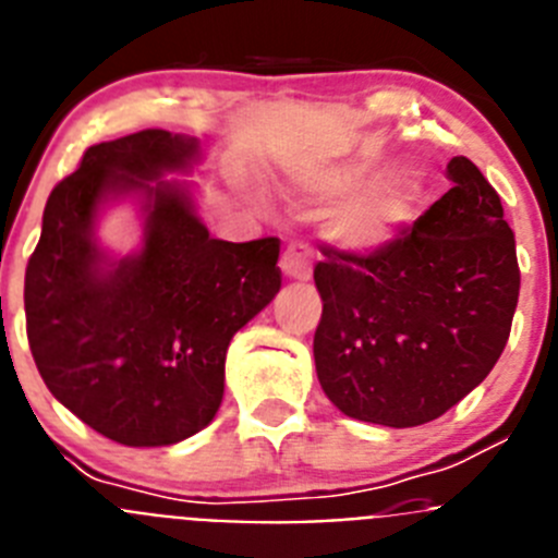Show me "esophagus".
I'll list each match as a JSON object with an SVG mask.
<instances>
[{"mask_svg": "<svg viewBox=\"0 0 558 558\" xmlns=\"http://www.w3.org/2000/svg\"><path fill=\"white\" fill-rule=\"evenodd\" d=\"M282 274L290 279H310V245L307 243H290L282 254Z\"/></svg>", "mask_w": 558, "mask_h": 558, "instance_id": "34e87169", "label": "esophagus"}]
</instances>
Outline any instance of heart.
Segmentation results:
<instances>
[{
  "label": "heart",
  "mask_w": 558,
  "mask_h": 558,
  "mask_svg": "<svg viewBox=\"0 0 558 558\" xmlns=\"http://www.w3.org/2000/svg\"><path fill=\"white\" fill-rule=\"evenodd\" d=\"M354 181H357V172L349 170V167H322V170L304 172L299 179V186L310 195H318V198H332V195L347 192ZM411 198V179L383 181V184L354 195L347 204H340L329 215L324 234L343 248H374V245L386 243L393 229L405 220Z\"/></svg>",
  "instance_id": "1"
}]
</instances>
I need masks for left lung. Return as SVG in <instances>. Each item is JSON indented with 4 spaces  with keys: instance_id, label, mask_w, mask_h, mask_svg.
<instances>
[{
    "instance_id": "left-lung-1",
    "label": "left lung",
    "mask_w": 558,
    "mask_h": 558,
    "mask_svg": "<svg viewBox=\"0 0 558 558\" xmlns=\"http://www.w3.org/2000/svg\"><path fill=\"white\" fill-rule=\"evenodd\" d=\"M413 226L372 251L322 245L315 372L360 422L416 427L458 405L495 368L520 295L514 234L495 186L466 156Z\"/></svg>"
}]
</instances>
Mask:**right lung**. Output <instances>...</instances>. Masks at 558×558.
<instances>
[{
  "instance_id": "right-lung-1",
  "label": "right lung",
  "mask_w": 558,
  "mask_h": 558,
  "mask_svg": "<svg viewBox=\"0 0 558 558\" xmlns=\"http://www.w3.org/2000/svg\"><path fill=\"white\" fill-rule=\"evenodd\" d=\"M195 142L147 128L83 153L44 206L24 274L29 352L52 397L125 447L175 445L209 425L223 399L226 349L282 288L279 236H209L190 198L159 181ZM148 195L146 248L101 268L90 240L111 191Z\"/></svg>"
}]
</instances>
